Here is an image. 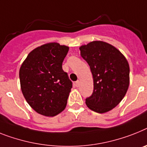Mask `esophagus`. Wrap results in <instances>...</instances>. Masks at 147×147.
Returning a JSON list of instances; mask_svg holds the SVG:
<instances>
[{"label":"esophagus","mask_w":147,"mask_h":147,"mask_svg":"<svg viewBox=\"0 0 147 147\" xmlns=\"http://www.w3.org/2000/svg\"><path fill=\"white\" fill-rule=\"evenodd\" d=\"M79 85H80V81H77L76 82V87H79Z\"/></svg>","instance_id":"obj_1"}]
</instances>
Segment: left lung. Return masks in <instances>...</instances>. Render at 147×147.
Segmentation results:
<instances>
[{
  "label": "left lung",
  "instance_id": "left-lung-1",
  "mask_svg": "<svg viewBox=\"0 0 147 147\" xmlns=\"http://www.w3.org/2000/svg\"><path fill=\"white\" fill-rule=\"evenodd\" d=\"M79 49L93 78V92L86 98V105L93 111L106 113L121 102L128 90L129 63L117 49L105 42H91Z\"/></svg>",
  "mask_w": 147,
  "mask_h": 147
}]
</instances>
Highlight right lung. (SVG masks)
<instances>
[{
  "mask_svg": "<svg viewBox=\"0 0 147 147\" xmlns=\"http://www.w3.org/2000/svg\"><path fill=\"white\" fill-rule=\"evenodd\" d=\"M69 47L50 42L30 51L19 70L21 89L36 112L55 117L62 112L72 87L62 63Z\"/></svg>",
  "mask_w": 147,
  "mask_h": 147,
  "instance_id": "obj_1",
  "label": "right lung"
}]
</instances>
